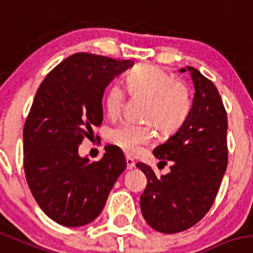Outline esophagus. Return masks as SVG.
Here are the masks:
<instances>
[{"mask_svg": "<svg viewBox=\"0 0 253 253\" xmlns=\"http://www.w3.org/2000/svg\"><path fill=\"white\" fill-rule=\"evenodd\" d=\"M134 167H135V162H134L131 158H129V157H126V168L130 170V169H133Z\"/></svg>", "mask_w": 253, "mask_h": 253, "instance_id": "34e87169", "label": "esophagus"}]
</instances>
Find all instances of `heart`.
Returning <instances> with one entry per match:
<instances>
[{"instance_id": "b5f03b06", "label": "heart", "mask_w": 253, "mask_h": 253, "mask_svg": "<svg viewBox=\"0 0 253 253\" xmlns=\"http://www.w3.org/2000/svg\"><path fill=\"white\" fill-rule=\"evenodd\" d=\"M126 85L131 94L147 99L143 120L155 125L161 133L177 130L187 120L192 108L189 87L184 81L173 79L170 74L153 65H136L126 75ZM124 90L113 84L106 90L104 106L110 118H118L124 104ZM154 129L152 125L124 123L111 129L108 140L129 155L140 152L152 143Z\"/></svg>"}]
</instances>
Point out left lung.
Returning a JSON list of instances; mask_svg holds the SVG:
<instances>
[{"label":"left lung","instance_id":"left-lung-1","mask_svg":"<svg viewBox=\"0 0 253 253\" xmlns=\"http://www.w3.org/2000/svg\"><path fill=\"white\" fill-rule=\"evenodd\" d=\"M194 84L193 105L183 125L154 148L159 163L172 162L170 172L158 178L144 163L138 167L148 184L140 196L147 223L162 233L191 228L212 207L228 162L227 114L221 95L212 81L187 66Z\"/></svg>","mask_w":253,"mask_h":253}]
</instances>
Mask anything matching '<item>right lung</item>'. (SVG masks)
Returning <instances> with one entry per match:
<instances>
[{"mask_svg": "<svg viewBox=\"0 0 253 253\" xmlns=\"http://www.w3.org/2000/svg\"><path fill=\"white\" fill-rule=\"evenodd\" d=\"M134 65L79 52L46 75L24 126V168L37 205L56 223L80 227L100 214L111 188L126 168L124 153L106 145L90 162L79 145L103 122L104 90Z\"/></svg>", "mask_w": 253, "mask_h": 253, "instance_id": "obj_1", "label": "right lung"}]
</instances>
